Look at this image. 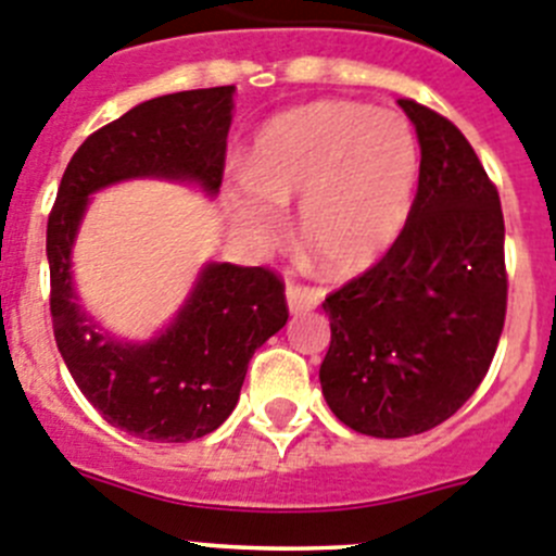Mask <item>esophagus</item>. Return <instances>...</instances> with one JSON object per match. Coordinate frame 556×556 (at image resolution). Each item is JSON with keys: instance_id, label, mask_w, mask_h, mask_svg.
<instances>
[{"instance_id": "obj_1", "label": "esophagus", "mask_w": 556, "mask_h": 556, "mask_svg": "<svg viewBox=\"0 0 556 556\" xmlns=\"http://www.w3.org/2000/svg\"><path fill=\"white\" fill-rule=\"evenodd\" d=\"M321 300L319 289L300 287V283H287V305L292 314H305V311L316 308Z\"/></svg>"}]
</instances>
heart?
I'll return each instance as SVG.
<instances>
[{"mask_svg":"<svg viewBox=\"0 0 556 556\" xmlns=\"http://www.w3.org/2000/svg\"><path fill=\"white\" fill-rule=\"evenodd\" d=\"M417 144L406 119L352 100H316L258 130L226 195L237 235L273 245L283 207L321 273L352 278L393 248L409 218Z\"/></svg>","mask_w":556,"mask_h":556,"instance_id":"heart-1","label":"heart"}]
</instances>
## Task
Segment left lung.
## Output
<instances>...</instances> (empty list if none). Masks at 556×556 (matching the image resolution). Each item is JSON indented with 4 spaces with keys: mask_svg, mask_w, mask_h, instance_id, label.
Segmentation results:
<instances>
[{
    "mask_svg": "<svg viewBox=\"0 0 556 556\" xmlns=\"http://www.w3.org/2000/svg\"><path fill=\"white\" fill-rule=\"evenodd\" d=\"M420 144L404 231L382 262L321 303L330 349L319 368L332 415L401 440L440 426L478 390L507 308L500 193L462 130L399 100Z\"/></svg>",
    "mask_w": 556,
    "mask_h": 556,
    "instance_id": "1",
    "label": "left lung"
}]
</instances>
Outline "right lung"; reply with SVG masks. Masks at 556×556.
Here are the masks:
<instances>
[{"label":"right lung","instance_id":"right-lung-1","mask_svg":"<svg viewBox=\"0 0 556 556\" xmlns=\"http://www.w3.org/2000/svg\"><path fill=\"white\" fill-rule=\"evenodd\" d=\"M231 109L235 87L144 100L78 147L49 215L51 319L62 361L111 426L147 442L199 440L231 415L253 352L289 319L283 283L264 267L207 262L161 332L123 341L84 311L73 245L89 199L116 182L168 179L215 199Z\"/></svg>","mask_w":556,"mask_h":556}]
</instances>
